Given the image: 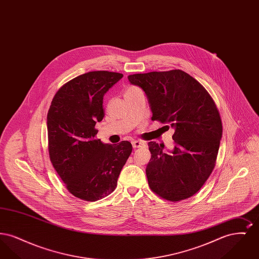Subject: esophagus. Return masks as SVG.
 Wrapping results in <instances>:
<instances>
[{
    "mask_svg": "<svg viewBox=\"0 0 259 259\" xmlns=\"http://www.w3.org/2000/svg\"><path fill=\"white\" fill-rule=\"evenodd\" d=\"M132 146L134 148H143V147L146 146V144L144 142H141V141H133Z\"/></svg>",
    "mask_w": 259,
    "mask_h": 259,
    "instance_id": "1",
    "label": "esophagus"
}]
</instances>
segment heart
I'll list each match as a JSON object with an SVG mask.
<instances>
[{"mask_svg": "<svg viewBox=\"0 0 259 259\" xmlns=\"http://www.w3.org/2000/svg\"><path fill=\"white\" fill-rule=\"evenodd\" d=\"M137 89H138L137 87H129V88H127V90L125 91V94H126V93H129V92H132V91H135Z\"/></svg>", "mask_w": 259, "mask_h": 259, "instance_id": "1", "label": "heart"}]
</instances>
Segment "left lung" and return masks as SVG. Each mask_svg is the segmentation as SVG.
<instances>
[{
    "label": "left lung",
    "mask_w": 259,
    "mask_h": 259,
    "mask_svg": "<svg viewBox=\"0 0 259 259\" xmlns=\"http://www.w3.org/2000/svg\"><path fill=\"white\" fill-rule=\"evenodd\" d=\"M145 92L151 119L175 130L174 148L149 142L147 166L149 187L166 200L194 195L214 168L222 136L219 111L207 90L182 70L128 75Z\"/></svg>",
    "instance_id": "obj_1"
}]
</instances>
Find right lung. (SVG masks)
<instances>
[{
	"mask_svg": "<svg viewBox=\"0 0 259 259\" xmlns=\"http://www.w3.org/2000/svg\"><path fill=\"white\" fill-rule=\"evenodd\" d=\"M123 74L95 71L64 84L48 112L50 160L68 190L94 202L115 189L117 179L132 152V145L104 144L94 139L102 121L104 95Z\"/></svg>",
	"mask_w": 259,
	"mask_h": 259,
	"instance_id": "add662e5",
	"label": "right lung"
}]
</instances>
